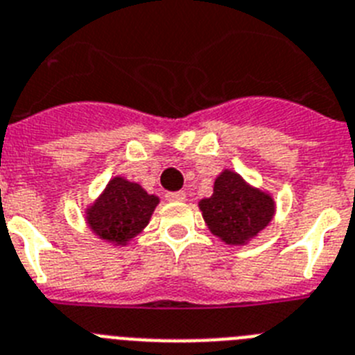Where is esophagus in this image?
<instances>
[{
    "label": "esophagus",
    "instance_id": "1",
    "mask_svg": "<svg viewBox=\"0 0 355 355\" xmlns=\"http://www.w3.org/2000/svg\"><path fill=\"white\" fill-rule=\"evenodd\" d=\"M166 200H168V202H184V200H186V193H184V191H177V193H166Z\"/></svg>",
    "mask_w": 355,
    "mask_h": 355
}]
</instances>
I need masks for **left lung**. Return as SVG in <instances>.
<instances>
[{
  "label": "left lung",
  "mask_w": 355,
  "mask_h": 355,
  "mask_svg": "<svg viewBox=\"0 0 355 355\" xmlns=\"http://www.w3.org/2000/svg\"><path fill=\"white\" fill-rule=\"evenodd\" d=\"M209 230L227 245L243 246L257 237L275 216L270 193L250 186L232 169H223L214 180L209 198L198 202Z\"/></svg>",
  "instance_id": "1"
}]
</instances>
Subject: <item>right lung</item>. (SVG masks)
Masks as SVG:
<instances>
[{
  "label": "right lung",
  "mask_w": 355,
  "mask_h": 355,
  "mask_svg": "<svg viewBox=\"0 0 355 355\" xmlns=\"http://www.w3.org/2000/svg\"><path fill=\"white\" fill-rule=\"evenodd\" d=\"M157 205L159 196L148 195L137 182L114 177L85 209V221L94 236L114 246H125L143 232Z\"/></svg>",
  "instance_id": "obj_1"
}]
</instances>
